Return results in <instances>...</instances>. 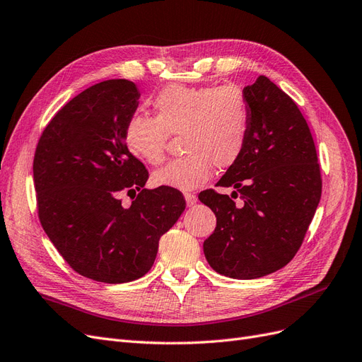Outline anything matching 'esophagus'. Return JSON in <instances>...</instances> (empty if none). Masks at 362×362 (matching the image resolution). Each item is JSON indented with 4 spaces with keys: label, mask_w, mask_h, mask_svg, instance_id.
Returning <instances> with one entry per match:
<instances>
[{
    "label": "esophagus",
    "mask_w": 362,
    "mask_h": 362,
    "mask_svg": "<svg viewBox=\"0 0 362 362\" xmlns=\"http://www.w3.org/2000/svg\"><path fill=\"white\" fill-rule=\"evenodd\" d=\"M185 200H186V204H188V206L191 207V206H194V204L197 203V197H195L194 194L186 192V194H185Z\"/></svg>",
    "instance_id": "esophagus-1"
}]
</instances>
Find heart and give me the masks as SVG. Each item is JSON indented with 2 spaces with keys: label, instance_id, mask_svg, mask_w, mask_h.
Instances as JSON below:
<instances>
[{
  "label": "heart",
  "instance_id": "1",
  "mask_svg": "<svg viewBox=\"0 0 362 362\" xmlns=\"http://www.w3.org/2000/svg\"><path fill=\"white\" fill-rule=\"evenodd\" d=\"M151 108L155 117L135 114L124 126L129 153L158 165L165 158L168 135L177 134L186 151L153 173V185L192 191L209 180L214 165L223 170L240 159L248 141L251 110L239 86L170 84L151 99Z\"/></svg>",
  "mask_w": 362,
  "mask_h": 362
}]
</instances>
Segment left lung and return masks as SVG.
Here are the masks:
<instances>
[{
  "mask_svg": "<svg viewBox=\"0 0 362 362\" xmlns=\"http://www.w3.org/2000/svg\"><path fill=\"white\" fill-rule=\"evenodd\" d=\"M243 93L251 110L248 141L216 183L233 186L242 204L215 189L198 198L216 216L203 243L209 264L221 275L254 279L295 257L320 202L322 176L310 127L293 99L263 75Z\"/></svg>",
  "mask_w": 362,
  "mask_h": 362,
  "instance_id": "1",
  "label": "left lung"
}]
</instances>
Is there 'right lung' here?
<instances>
[{
  "label": "right lung",
  "mask_w": 362,
  "mask_h": 362,
  "mask_svg": "<svg viewBox=\"0 0 362 362\" xmlns=\"http://www.w3.org/2000/svg\"><path fill=\"white\" fill-rule=\"evenodd\" d=\"M138 99L127 79L88 87L54 115L34 153L45 233L75 272L100 283L146 275L160 236L186 206L177 189H146L148 171L124 144V126ZM122 193L134 194L129 208L121 204Z\"/></svg>",
  "instance_id": "1"
}]
</instances>
